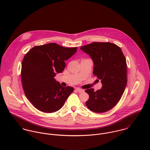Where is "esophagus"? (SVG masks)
Listing matches in <instances>:
<instances>
[{
    "instance_id": "34e87169",
    "label": "esophagus",
    "mask_w": 150,
    "mask_h": 150,
    "mask_svg": "<svg viewBox=\"0 0 150 150\" xmlns=\"http://www.w3.org/2000/svg\"><path fill=\"white\" fill-rule=\"evenodd\" d=\"M75 90L77 91V92H79V93H81V92H84V90H83V89H81V88H76Z\"/></svg>"
}]
</instances>
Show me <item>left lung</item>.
I'll list each match as a JSON object with an SVG mask.
<instances>
[{
  "label": "left lung",
  "mask_w": 150,
  "mask_h": 150,
  "mask_svg": "<svg viewBox=\"0 0 150 150\" xmlns=\"http://www.w3.org/2000/svg\"><path fill=\"white\" fill-rule=\"evenodd\" d=\"M93 61V73L101 80L102 88L86 90L89 95L86 105L100 113L114 107L121 99L127 83V62L120 47L115 44L93 42L80 47Z\"/></svg>",
  "instance_id": "left-lung-1"
}]
</instances>
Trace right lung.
I'll return each instance as SVG.
<instances>
[{"label": "right lung", "mask_w": 150, "mask_h": 150, "mask_svg": "<svg viewBox=\"0 0 150 150\" xmlns=\"http://www.w3.org/2000/svg\"><path fill=\"white\" fill-rule=\"evenodd\" d=\"M77 50V47L48 43L33 47L25 55L22 62V84L26 98L39 110L48 113L59 110L73 92V87L62 86L54 77L64 71V61Z\"/></svg>", "instance_id": "1"}]
</instances>
